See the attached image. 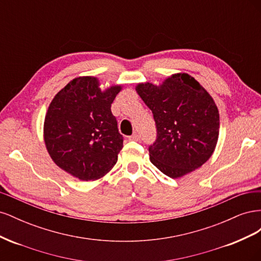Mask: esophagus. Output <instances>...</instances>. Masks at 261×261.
Masks as SVG:
<instances>
[{"instance_id": "34e87169", "label": "esophagus", "mask_w": 261, "mask_h": 261, "mask_svg": "<svg viewBox=\"0 0 261 261\" xmlns=\"http://www.w3.org/2000/svg\"><path fill=\"white\" fill-rule=\"evenodd\" d=\"M128 139H129V140H136V141H137V140H139V135H138L137 133H135V134H133L132 136H129Z\"/></svg>"}]
</instances>
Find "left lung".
<instances>
[{"label":"left lung","mask_w":261,"mask_h":261,"mask_svg":"<svg viewBox=\"0 0 261 261\" xmlns=\"http://www.w3.org/2000/svg\"><path fill=\"white\" fill-rule=\"evenodd\" d=\"M136 91L151 110L156 139L150 161L172 178L200 168L215 151L219 110L208 91L186 73L173 74L161 85L141 83Z\"/></svg>","instance_id":"left-lung-1"}]
</instances>
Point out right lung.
I'll use <instances>...</instances> for the list:
<instances>
[{
	"label": "right lung",
	"mask_w": 261,
	"mask_h": 261,
	"mask_svg": "<svg viewBox=\"0 0 261 261\" xmlns=\"http://www.w3.org/2000/svg\"><path fill=\"white\" fill-rule=\"evenodd\" d=\"M121 85L100 88L97 77L74 78L49 106L43 124L46 150L59 168L81 180H96L111 170L123 136L111 112Z\"/></svg>",
	"instance_id": "right-lung-1"
}]
</instances>
